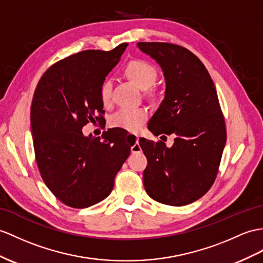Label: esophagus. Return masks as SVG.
I'll return each instance as SVG.
<instances>
[{
	"label": "esophagus",
	"instance_id": "34e87169",
	"mask_svg": "<svg viewBox=\"0 0 263 263\" xmlns=\"http://www.w3.org/2000/svg\"><path fill=\"white\" fill-rule=\"evenodd\" d=\"M126 139L130 140V142H134V143H133V146L130 147L132 153L135 154V153H139L140 151H142V148H140V146H139V139H138L137 136L127 135V136H126Z\"/></svg>",
	"mask_w": 263,
	"mask_h": 263
}]
</instances>
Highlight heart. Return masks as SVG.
<instances>
[{"instance_id":"b5f03b06","label":"heart","mask_w":263,"mask_h":263,"mask_svg":"<svg viewBox=\"0 0 263 263\" xmlns=\"http://www.w3.org/2000/svg\"><path fill=\"white\" fill-rule=\"evenodd\" d=\"M125 72L128 78L142 89L151 87L157 77L155 68L144 60L130 61L126 66ZM111 89L112 83L110 79L102 81L99 88V96L104 105H108L110 102ZM148 116L149 112L146 107H123L111 115L109 126L129 133H136L143 127L148 119Z\"/></svg>"}]
</instances>
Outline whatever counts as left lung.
Segmentation results:
<instances>
[{
	"label": "left lung",
	"instance_id": "8db88e82",
	"mask_svg": "<svg viewBox=\"0 0 263 263\" xmlns=\"http://www.w3.org/2000/svg\"><path fill=\"white\" fill-rule=\"evenodd\" d=\"M137 47L161 66L166 83L165 97L148 129L156 136H175L170 148L162 140L139 139L148 162L144 186L159 203L186 205L213 185L227 142L214 82L186 48L166 42H138Z\"/></svg>",
	"mask_w": 263,
	"mask_h": 263
}]
</instances>
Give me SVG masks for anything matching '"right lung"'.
Instances as JSON below:
<instances>
[{"label":"right lung","instance_id":"add662e5","mask_svg":"<svg viewBox=\"0 0 263 263\" xmlns=\"http://www.w3.org/2000/svg\"><path fill=\"white\" fill-rule=\"evenodd\" d=\"M85 50L51 66L37 82L31 133L44 184L63 204L89 208L110 194L115 176L130 154L120 134L85 136L82 127L104 119L100 85L127 48Z\"/></svg>","mask_w":263,"mask_h":263}]
</instances>
